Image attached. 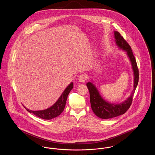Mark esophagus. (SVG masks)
I'll use <instances>...</instances> for the list:
<instances>
[{"mask_svg": "<svg viewBox=\"0 0 155 155\" xmlns=\"http://www.w3.org/2000/svg\"><path fill=\"white\" fill-rule=\"evenodd\" d=\"M87 78H88L87 75L85 74H81L78 77V80L81 82H85L87 80Z\"/></svg>", "mask_w": 155, "mask_h": 155, "instance_id": "esophagus-1", "label": "esophagus"}]
</instances>
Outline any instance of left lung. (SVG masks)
<instances>
[{
	"mask_svg": "<svg viewBox=\"0 0 155 155\" xmlns=\"http://www.w3.org/2000/svg\"><path fill=\"white\" fill-rule=\"evenodd\" d=\"M114 38L117 46L127 52L131 62L134 74V90L130 97H129L124 102L115 104L106 102L100 95L96 87L91 82H88L87 84V86L88 88L90 94L91 108L93 112L97 117L103 119H108L117 117L124 114L128 110L133 102V95L138 85L139 80V70L131 46L117 31L114 32Z\"/></svg>",
	"mask_w": 155,
	"mask_h": 155,
	"instance_id": "obj_1",
	"label": "left lung"
}]
</instances>
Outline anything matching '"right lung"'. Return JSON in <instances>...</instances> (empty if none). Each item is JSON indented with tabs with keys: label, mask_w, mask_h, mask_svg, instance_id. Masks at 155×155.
I'll return each instance as SVG.
<instances>
[{
	"label": "right lung",
	"mask_w": 155,
	"mask_h": 155,
	"mask_svg": "<svg viewBox=\"0 0 155 155\" xmlns=\"http://www.w3.org/2000/svg\"><path fill=\"white\" fill-rule=\"evenodd\" d=\"M73 88V83L71 82L66 89L64 91L61 95L59 97L57 102L54 103L51 107L44 110L32 111L26 109V110L31 113L34 114L37 117L45 120H51L53 118L56 117L63 111L66 103L67 96Z\"/></svg>",
	"instance_id": "right-lung-1"
}]
</instances>
